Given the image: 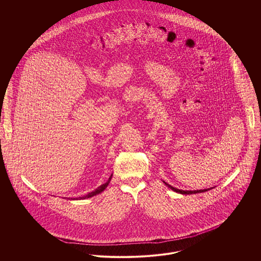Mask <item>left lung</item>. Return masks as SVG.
<instances>
[{"mask_svg": "<svg viewBox=\"0 0 261 261\" xmlns=\"http://www.w3.org/2000/svg\"><path fill=\"white\" fill-rule=\"evenodd\" d=\"M164 184H165L166 186L168 187V188H170L171 190H173L174 192H176V193H179V194H183V195H191V194L202 193V192H206V191L211 190V189H204V190H197V191H183V190H179V189H176V188H174V187L171 186V185H169V184H167V183H165V182H164Z\"/></svg>", "mask_w": 261, "mask_h": 261, "instance_id": "1", "label": "left lung"}]
</instances>
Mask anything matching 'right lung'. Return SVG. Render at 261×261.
Masks as SVG:
<instances>
[{"label": "right lung", "mask_w": 261, "mask_h": 261, "mask_svg": "<svg viewBox=\"0 0 261 261\" xmlns=\"http://www.w3.org/2000/svg\"><path fill=\"white\" fill-rule=\"evenodd\" d=\"M112 175H111V177H110V179L105 183V184H102V185H100V186L98 187L95 191H93V192H91V193H89L88 195L86 196H84V197H82V198H80V199H88V198H91V197H94V196H96V195H98L99 193H101L108 185L110 184V182H111V179H112Z\"/></svg>", "instance_id": "right-lung-1"}]
</instances>
